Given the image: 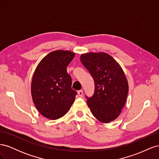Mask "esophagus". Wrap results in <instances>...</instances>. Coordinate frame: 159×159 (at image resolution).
<instances>
[{
	"instance_id": "esophagus-1",
	"label": "esophagus",
	"mask_w": 159,
	"mask_h": 159,
	"mask_svg": "<svg viewBox=\"0 0 159 159\" xmlns=\"http://www.w3.org/2000/svg\"><path fill=\"white\" fill-rule=\"evenodd\" d=\"M78 95L80 96V97H83V91L82 90H79L78 91Z\"/></svg>"
}]
</instances>
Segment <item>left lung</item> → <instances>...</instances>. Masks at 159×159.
<instances>
[{"mask_svg": "<svg viewBox=\"0 0 159 159\" xmlns=\"http://www.w3.org/2000/svg\"><path fill=\"white\" fill-rule=\"evenodd\" d=\"M80 60L94 80L93 95H85L91 113L102 123L113 121L121 112L129 91L121 67L105 52L84 54Z\"/></svg>", "mask_w": 159, "mask_h": 159, "instance_id": "left-lung-1", "label": "left lung"}]
</instances>
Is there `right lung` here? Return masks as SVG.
Returning <instances> with one entry per match:
<instances>
[{
    "mask_svg": "<svg viewBox=\"0 0 159 159\" xmlns=\"http://www.w3.org/2000/svg\"><path fill=\"white\" fill-rule=\"evenodd\" d=\"M74 56V53L70 51L52 52L41 60L34 73L33 102L48 119L63 117L74 102L77 91L71 89V78L66 69Z\"/></svg>",
    "mask_w": 159,
    "mask_h": 159,
    "instance_id": "add662e5",
    "label": "right lung"
}]
</instances>
